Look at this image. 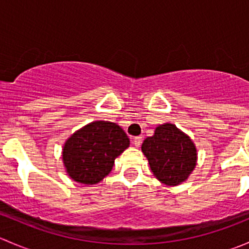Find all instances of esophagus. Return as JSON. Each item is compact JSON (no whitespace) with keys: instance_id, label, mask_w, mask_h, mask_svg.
I'll return each instance as SVG.
<instances>
[{"instance_id":"34e87169","label":"esophagus","mask_w":249,"mask_h":249,"mask_svg":"<svg viewBox=\"0 0 249 249\" xmlns=\"http://www.w3.org/2000/svg\"><path fill=\"white\" fill-rule=\"evenodd\" d=\"M141 143H142V137H141V136L134 137V139H132V144H134L135 147L139 148L141 145Z\"/></svg>"}]
</instances>
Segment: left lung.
Here are the masks:
<instances>
[{"mask_svg": "<svg viewBox=\"0 0 249 249\" xmlns=\"http://www.w3.org/2000/svg\"><path fill=\"white\" fill-rule=\"evenodd\" d=\"M141 149L153 175L165 185L182 184L196 166V145L171 123L158 125L154 135L143 141Z\"/></svg>", "mask_w": 249, "mask_h": 249, "instance_id": "obj_1", "label": "left lung"}]
</instances>
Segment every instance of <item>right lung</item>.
Returning a JSON list of instances; mask_svg holds the SVG:
<instances>
[{
  "label": "right lung",
  "mask_w": 249,
  "mask_h": 249,
  "mask_svg": "<svg viewBox=\"0 0 249 249\" xmlns=\"http://www.w3.org/2000/svg\"><path fill=\"white\" fill-rule=\"evenodd\" d=\"M130 145L115 123L96 120L71 135L62 147V162L74 182L92 185L112 171L114 160Z\"/></svg>",
  "instance_id": "1"
}]
</instances>
